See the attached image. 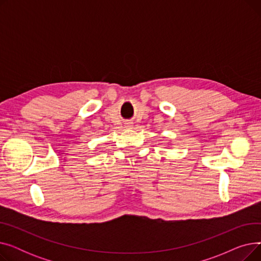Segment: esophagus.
I'll list each match as a JSON object with an SVG mask.
<instances>
[{
	"label": "esophagus",
	"mask_w": 261,
	"mask_h": 261,
	"mask_svg": "<svg viewBox=\"0 0 261 261\" xmlns=\"http://www.w3.org/2000/svg\"><path fill=\"white\" fill-rule=\"evenodd\" d=\"M126 128H132V123L131 122H126Z\"/></svg>",
	"instance_id": "34e87169"
}]
</instances>
